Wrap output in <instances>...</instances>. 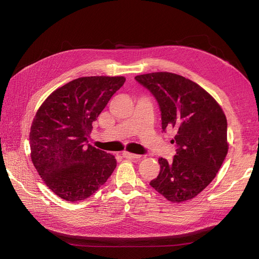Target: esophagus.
I'll return each mask as SVG.
<instances>
[{"label": "esophagus", "mask_w": 259, "mask_h": 259, "mask_svg": "<svg viewBox=\"0 0 259 259\" xmlns=\"http://www.w3.org/2000/svg\"><path fill=\"white\" fill-rule=\"evenodd\" d=\"M123 156L124 158H126V159H132V160H135V159H139L140 158V155H138V154H135V153H131V152H123Z\"/></svg>", "instance_id": "esophagus-1"}]
</instances>
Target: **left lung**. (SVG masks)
<instances>
[{
    "instance_id": "1",
    "label": "left lung",
    "mask_w": 259,
    "mask_h": 259,
    "mask_svg": "<svg viewBox=\"0 0 259 259\" xmlns=\"http://www.w3.org/2000/svg\"><path fill=\"white\" fill-rule=\"evenodd\" d=\"M135 80L158 101L163 132H175L176 155L159 159L150 186L170 202L190 200L215 178L228 152L226 115L206 91L182 75L153 72Z\"/></svg>"
}]
</instances>
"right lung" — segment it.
I'll return each mask as SVG.
<instances>
[{"mask_svg":"<svg viewBox=\"0 0 259 259\" xmlns=\"http://www.w3.org/2000/svg\"><path fill=\"white\" fill-rule=\"evenodd\" d=\"M124 76H84L53 92L30 131L31 159L44 183L70 202L91 197L111 176L114 156L89 144L97 120Z\"/></svg>","mask_w":259,"mask_h":259,"instance_id":"obj_1","label":"right lung"}]
</instances>
